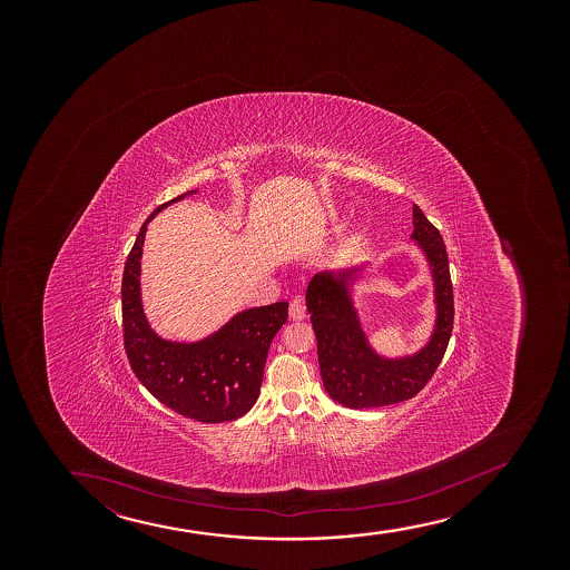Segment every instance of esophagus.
Listing matches in <instances>:
<instances>
[{
  "instance_id": "obj_1",
  "label": "esophagus",
  "mask_w": 570,
  "mask_h": 570,
  "mask_svg": "<svg viewBox=\"0 0 570 570\" xmlns=\"http://www.w3.org/2000/svg\"><path fill=\"white\" fill-rule=\"evenodd\" d=\"M288 317L293 321H301L306 317V304L301 298H295L288 304Z\"/></svg>"
}]
</instances>
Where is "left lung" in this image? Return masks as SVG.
Instances as JSON below:
<instances>
[{
  "instance_id": "obj_1",
  "label": "left lung",
  "mask_w": 570,
  "mask_h": 570,
  "mask_svg": "<svg viewBox=\"0 0 570 570\" xmlns=\"http://www.w3.org/2000/svg\"><path fill=\"white\" fill-rule=\"evenodd\" d=\"M413 226L411 239L419 243L430 264L438 312L432 336L416 354L386 357L371 346L352 296L363 266L320 272L306 291L323 386L331 400L347 409L411 400L432 379L451 341L454 298L445 243L419 205L413 207Z\"/></svg>"
}]
</instances>
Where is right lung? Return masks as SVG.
I'll return each instance as SVG.
<instances>
[{
    "instance_id": "add662e5",
    "label": "right lung",
    "mask_w": 570,
    "mask_h": 570,
    "mask_svg": "<svg viewBox=\"0 0 570 570\" xmlns=\"http://www.w3.org/2000/svg\"><path fill=\"white\" fill-rule=\"evenodd\" d=\"M196 190L159 205L138 232L121 282L125 354L142 386L170 411L205 424L249 413L261 393L269 344L287 321V302L245 309L204 341H165L150 327L140 296V258L151 218Z\"/></svg>"
}]
</instances>
